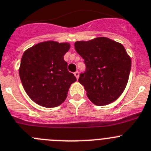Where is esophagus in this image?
Here are the masks:
<instances>
[{
  "instance_id": "esophagus-1",
  "label": "esophagus",
  "mask_w": 151,
  "mask_h": 151,
  "mask_svg": "<svg viewBox=\"0 0 151 151\" xmlns=\"http://www.w3.org/2000/svg\"><path fill=\"white\" fill-rule=\"evenodd\" d=\"M74 76H75L76 78L78 80V78H79V71H76V72H74Z\"/></svg>"
}]
</instances>
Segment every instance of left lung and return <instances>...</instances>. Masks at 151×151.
Instances as JSON below:
<instances>
[{"instance_id": "1", "label": "left lung", "mask_w": 151, "mask_h": 151, "mask_svg": "<svg viewBox=\"0 0 151 151\" xmlns=\"http://www.w3.org/2000/svg\"><path fill=\"white\" fill-rule=\"evenodd\" d=\"M84 60L86 71L79 83L88 99L97 106H105L118 99L125 89L131 69V60L121 43L106 37L74 44Z\"/></svg>"}]
</instances>
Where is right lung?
<instances>
[{
	"label": "right lung",
	"instance_id": "obj_1",
	"mask_svg": "<svg viewBox=\"0 0 151 151\" xmlns=\"http://www.w3.org/2000/svg\"><path fill=\"white\" fill-rule=\"evenodd\" d=\"M69 48L67 42L47 41L24 53L19 68L21 81L28 96L39 105L47 108L60 106L77 80L68 71V63L64 60Z\"/></svg>",
	"mask_w": 151,
	"mask_h": 151
}]
</instances>
